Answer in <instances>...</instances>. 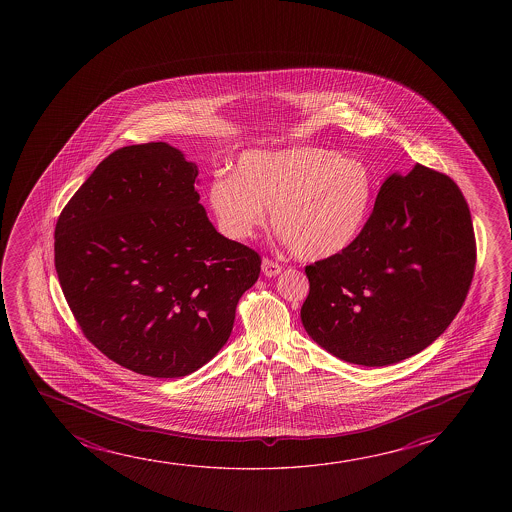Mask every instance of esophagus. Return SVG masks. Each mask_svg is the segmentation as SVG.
<instances>
[{"instance_id": "34e87169", "label": "esophagus", "mask_w": 512, "mask_h": 512, "mask_svg": "<svg viewBox=\"0 0 512 512\" xmlns=\"http://www.w3.org/2000/svg\"><path fill=\"white\" fill-rule=\"evenodd\" d=\"M262 273L266 274L267 278H271V276L281 273V266L274 260L264 259L262 260Z\"/></svg>"}]
</instances>
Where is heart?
<instances>
[{
    "label": "heart",
    "instance_id": "heart-1",
    "mask_svg": "<svg viewBox=\"0 0 512 512\" xmlns=\"http://www.w3.org/2000/svg\"><path fill=\"white\" fill-rule=\"evenodd\" d=\"M371 171L364 162L322 147L276 152L250 150L236 175L210 183L211 208L232 238L273 225L301 259L323 260L348 250L364 231L372 204Z\"/></svg>",
    "mask_w": 512,
    "mask_h": 512
}]
</instances>
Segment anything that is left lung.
Returning <instances> with one entry per match:
<instances>
[{"instance_id":"1","label":"left lung","mask_w":512,"mask_h":512,"mask_svg":"<svg viewBox=\"0 0 512 512\" xmlns=\"http://www.w3.org/2000/svg\"><path fill=\"white\" fill-rule=\"evenodd\" d=\"M474 267L476 238L462 190L416 164L406 176L386 178L348 250L306 266L302 325L344 362L397 364L448 329Z\"/></svg>"}]
</instances>
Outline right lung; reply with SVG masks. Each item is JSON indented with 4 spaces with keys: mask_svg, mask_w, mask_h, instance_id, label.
I'll use <instances>...</instances> for the list:
<instances>
[{
    "mask_svg": "<svg viewBox=\"0 0 512 512\" xmlns=\"http://www.w3.org/2000/svg\"><path fill=\"white\" fill-rule=\"evenodd\" d=\"M197 166L164 141L119 148L57 218V278L84 336L115 364L182 378L217 355L259 253L199 204Z\"/></svg>",
    "mask_w": 512,
    "mask_h": 512,
    "instance_id": "right-lung-1",
    "label": "right lung"
}]
</instances>
